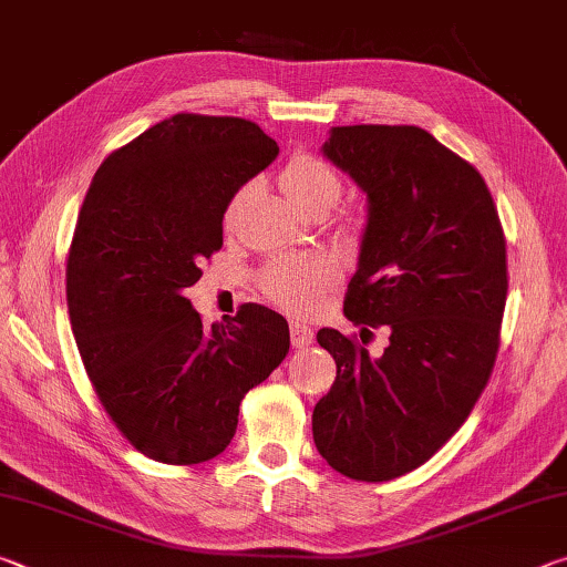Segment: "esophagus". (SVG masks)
<instances>
[{
	"mask_svg": "<svg viewBox=\"0 0 567 567\" xmlns=\"http://www.w3.org/2000/svg\"><path fill=\"white\" fill-rule=\"evenodd\" d=\"M290 338H292V348L300 350V348H307V344H312L315 334H312L310 328H305V324L295 322L292 328H290Z\"/></svg>",
	"mask_w": 567,
	"mask_h": 567,
	"instance_id": "esophagus-1",
	"label": "esophagus"
}]
</instances>
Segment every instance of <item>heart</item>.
Masks as SVG:
<instances>
[{
    "instance_id": "b5f03b06",
    "label": "heart",
    "mask_w": 567,
    "mask_h": 567,
    "mask_svg": "<svg viewBox=\"0 0 567 567\" xmlns=\"http://www.w3.org/2000/svg\"><path fill=\"white\" fill-rule=\"evenodd\" d=\"M282 187L287 197L302 209V213H328L342 195L340 172L330 162L315 155H295L282 169ZM249 189L243 187L235 192L225 209V223L233 225L239 209L245 207ZM334 280V267L322 257H282L275 260L265 270L262 285L270 300L277 302L287 312L310 315L318 310L322 292Z\"/></svg>"
}]
</instances>
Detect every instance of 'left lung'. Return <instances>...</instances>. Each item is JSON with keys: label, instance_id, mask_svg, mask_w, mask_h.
<instances>
[{"label": "left lung", "instance_id": "1", "mask_svg": "<svg viewBox=\"0 0 567 567\" xmlns=\"http://www.w3.org/2000/svg\"><path fill=\"white\" fill-rule=\"evenodd\" d=\"M322 155L364 197L344 318L388 324L380 358L322 328L338 378L312 437L338 473L382 483L427 463L491 378L507 295L505 237L480 172L410 124L332 127ZM362 338V334H360Z\"/></svg>", "mask_w": 567, "mask_h": 567}]
</instances>
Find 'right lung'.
Wrapping results in <instances>:
<instances>
[{"mask_svg":"<svg viewBox=\"0 0 567 567\" xmlns=\"http://www.w3.org/2000/svg\"><path fill=\"white\" fill-rule=\"evenodd\" d=\"M277 152L255 122L175 114L112 152L84 197L66 260L72 332L114 425L157 463L223 453L239 402L290 350L275 310L243 305L207 330L185 297L223 247L229 199Z\"/></svg>","mask_w":567,"mask_h":567,"instance_id":"add662e5","label":"right lung"}]
</instances>
